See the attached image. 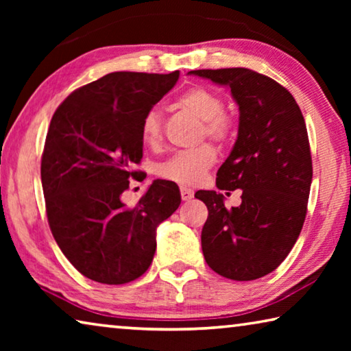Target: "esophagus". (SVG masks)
<instances>
[{"mask_svg": "<svg viewBox=\"0 0 351 351\" xmlns=\"http://www.w3.org/2000/svg\"><path fill=\"white\" fill-rule=\"evenodd\" d=\"M181 198H182V201H190L193 198V190L192 189H189V187H186V186H181Z\"/></svg>", "mask_w": 351, "mask_h": 351, "instance_id": "1", "label": "esophagus"}]
</instances>
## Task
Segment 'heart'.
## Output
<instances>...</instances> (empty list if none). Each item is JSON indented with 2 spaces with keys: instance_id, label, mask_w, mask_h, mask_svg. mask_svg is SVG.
Masks as SVG:
<instances>
[{
  "instance_id": "b5f03b06",
  "label": "heart",
  "mask_w": 351,
  "mask_h": 351,
  "mask_svg": "<svg viewBox=\"0 0 351 351\" xmlns=\"http://www.w3.org/2000/svg\"><path fill=\"white\" fill-rule=\"evenodd\" d=\"M180 104L195 117L204 122V134L213 141H224L232 134L234 121L223 112V100L217 93L204 86H193L184 91ZM141 136L147 147H156L162 141V114L158 108L145 112L141 123ZM217 161V153L210 145H201L193 150L178 152L159 165V175L165 180L195 186L204 180L209 169Z\"/></svg>"
}]
</instances>
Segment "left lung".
Returning <instances> with one entry per match:
<instances>
[{
    "instance_id": "1",
    "label": "left lung",
    "mask_w": 351,
    "mask_h": 351,
    "mask_svg": "<svg viewBox=\"0 0 351 351\" xmlns=\"http://www.w3.org/2000/svg\"><path fill=\"white\" fill-rule=\"evenodd\" d=\"M189 74L228 86L240 111L239 136L218 169L217 187L243 190L241 204L229 210L223 193H195L209 210L201 232L206 263L230 280H255L287 258L305 221L313 180L305 119L287 88L255 71Z\"/></svg>"
}]
</instances>
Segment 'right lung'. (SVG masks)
I'll list each match as a JSON object with an SVG mask.
<instances>
[{
  "instance_id": "obj_1",
  "label": "right lung",
  "mask_w": 351,
  "mask_h": 351,
  "mask_svg": "<svg viewBox=\"0 0 351 351\" xmlns=\"http://www.w3.org/2000/svg\"><path fill=\"white\" fill-rule=\"evenodd\" d=\"M180 79L119 71L79 88L51 119L41 184L52 235L74 268L94 282L141 277L156 251V229L181 204L175 182L156 180L134 207L122 193L138 176L141 123Z\"/></svg>"
}]
</instances>
